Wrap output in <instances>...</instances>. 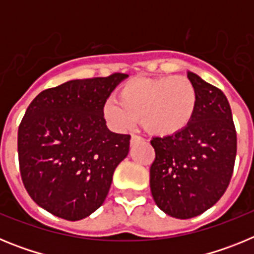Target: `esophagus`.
Masks as SVG:
<instances>
[{"label":"esophagus","instance_id":"34e87169","mask_svg":"<svg viewBox=\"0 0 254 254\" xmlns=\"http://www.w3.org/2000/svg\"><path fill=\"white\" fill-rule=\"evenodd\" d=\"M143 142V138L140 137V136H136V134H132L131 136V145H134V143Z\"/></svg>","mask_w":254,"mask_h":254}]
</instances>
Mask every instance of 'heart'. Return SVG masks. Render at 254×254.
Listing matches in <instances>:
<instances>
[{"instance_id": "heart-1", "label": "heart", "mask_w": 254, "mask_h": 254, "mask_svg": "<svg viewBox=\"0 0 254 254\" xmlns=\"http://www.w3.org/2000/svg\"><path fill=\"white\" fill-rule=\"evenodd\" d=\"M118 102L108 100L103 116L111 128L122 132L141 118L143 128L156 137H172L192 123L197 109V93L182 76L134 77L117 93Z\"/></svg>"}]
</instances>
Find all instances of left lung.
Instances as JSON below:
<instances>
[{"label": "left lung", "mask_w": 254, "mask_h": 254, "mask_svg": "<svg viewBox=\"0 0 254 254\" xmlns=\"http://www.w3.org/2000/svg\"><path fill=\"white\" fill-rule=\"evenodd\" d=\"M197 109L187 128L172 137H154L150 190L161 211L177 219L198 216L221 198L237 155V132L226 96L196 73Z\"/></svg>", "instance_id": "obj_1"}]
</instances>
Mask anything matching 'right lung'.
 I'll return each mask as SVG.
<instances>
[{"mask_svg":"<svg viewBox=\"0 0 254 254\" xmlns=\"http://www.w3.org/2000/svg\"><path fill=\"white\" fill-rule=\"evenodd\" d=\"M127 77L71 80L38 94L26 109L17 132L21 179L52 215L77 221L105 201L131 136L108 129L103 107Z\"/></svg>","mask_w":254,"mask_h":254,"instance_id":"obj_1","label":"right lung"}]
</instances>
